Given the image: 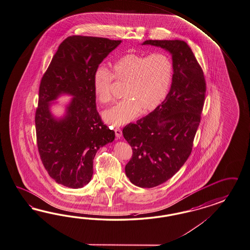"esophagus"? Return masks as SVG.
Segmentation results:
<instances>
[{"mask_svg": "<svg viewBox=\"0 0 250 250\" xmlns=\"http://www.w3.org/2000/svg\"><path fill=\"white\" fill-rule=\"evenodd\" d=\"M115 136L117 137V138H120L122 136V130L121 128H119V127H115Z\"/></svg>", "mask_w": 250, "mask_h": 250, "instance_id": "34e87169", "label": "esophagus"}]
</instances>
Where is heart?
<instances>
[{"instance_id": "b5f03b06", "label": "heart", "mask_w": 250, "mask_h": 250, "mask_svg": "<svg viewBox=\"0 0 250 250\" xmlns=\"http://www.w3.org/2000/svg\"><path fill=\"white\" fill-rule=\"evenodd\" d=\"M174 75V63L168 54L163 52L150 54H125L114 62L111 72L107 68L95 70L93 77L94 92L102 104L114 100L113 81L125 83L124 96L126 97L104 115L105 121L120 126L133 121L141 110L145 113L158 107L167 95Z\"/></svg>"}]
</instances>
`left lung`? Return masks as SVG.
I'll list each match as a JSON object with an SVG mask.
<instances>
[{
    "label": "left lung",
    "instance_id": "obj_1",
    "mask_svg": "<svg viewBox=\"0 0 250 250\" xmlns=\"http://www.w3.org/2000/svg\"><path fill=\"white\" fill-rule=\"evenodd\" d=\"M172 54L174 75L162 104L135 124L123 129L133 155L125 175L139 188H155L176 174L192 152L206 96L202 68L181 40H147Z\"/></svg>",
    "mask_w": 250,
    "mask_h": 250
}]
</instances>
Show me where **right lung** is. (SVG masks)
<instances>
[{
	"label": "right lung",
	"mask_w": 250,
	"mask_h": 250,
	"mask_svg": "<svg viewBox=\"0 0 250 250\" xmlns=\"http://www.w3.org/2000/svg\"><path fill=\"white\" fill-rule=\"evenodd\" d=\"M122 41L73 35L62 42L41 80L35 112L37 147L44 168L55 182L71 188L87 185L98 149L114 141L115 131L96 110L93 77L103 60ZM61 93L74 98L67 115L48 110Z\"/></svg>",
	"instance_id": "1"
}]
</instances>
